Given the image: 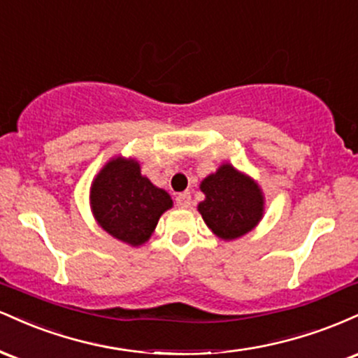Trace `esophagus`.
Returning <instances> with one entry per match:
<instances>
[{"mask_svg":"<svg viewBox=\"0 0 358 358\" xmlns=\"http://www.w3.org/2000/svg\"><path fill=\"white\" fill-rule=\"evenodd\" d=\"M190 203H192V196L188 192H183L180 193V195H176V205H178L180 208H190Z\"/></svg>","mask_w":358,"mask_h":358,"instance_id":"esophagus-1","label":"esophagus"}]
</instances>
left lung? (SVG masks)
Returning <instances> with one entry per match:
<instances>
[{
	"instance_id": "8db88e82",
	"label": "left lung",
	"mask_w": 358,
	"mask_h": 358,
	"mask_svg": "<svg viewBox=\"0 0 358 358\" xmlns=\"http://www.w3.org/2000/svg\"><path fill=\"white\" fill-rule=\"evenodd\" d=\"M205 200L199 203L207 227L222 241H236L257 227L264 217V193L252 176L222 163L200 183Z\"/></svg>"
}]
</instances>
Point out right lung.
Here are the masks:
<instances>
[{
	"mask_svg": "<svg viewBox=\"0 0 358 358\" xmlns=\"http://www.w3.org/2000/svg\"><path fill=\"white\" fill-rule=\"evenodd\" d=\"M89 202L97 225L131 248L150 241L159 217L173 207L170 193L141 173L138 159L121 155L94 176Z\"/></svg>",
	"mask_w": 358,
	"mask_h": 358,
	"instance_id": "1",
	"label": "right lung"
}]
</instances>
